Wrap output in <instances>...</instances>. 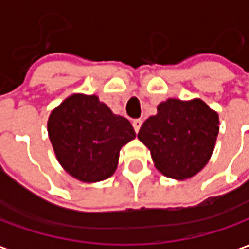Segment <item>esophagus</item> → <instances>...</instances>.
I'll return each instance as SVG.
<instances>
[{
  "label": "esophagus",
  "instance_id": "esophagus-1",
  "mask_svg": "<svg viewBox=\"0 0 249 249\" xmlns=\"http://www.w3.org/2000/svg\"><path fill=\"white\" fill-rule=\"evenodd\" d=\"M141 124H142V121H141L140 119L133 120V123H132V125H133V128H135V132H136V133H137V132H139V130H140Z\"/></svg>",
  "mask_w": 249,
  "mask_h": 249
}]
</instances>
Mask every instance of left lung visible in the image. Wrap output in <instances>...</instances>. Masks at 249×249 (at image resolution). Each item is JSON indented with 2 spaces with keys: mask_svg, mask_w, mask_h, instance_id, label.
I'll return each instance as SVG.
<instances>
[{
  "mask_svg": "<svg viewBox=\"0 0 249 249\" xmlns=\"http://www.w3.org/2000/svg\"><path fill=\"white\" fill-rule=\"evenodd\" d=\"M217 133L219 116L204 101L169 98L141 125L137 137L162 175L185 180L205 167Z\"/></svg>",
  "mask_w": 249,
  "mask_h": 249,
  "instance_id": "obj_1",
  "label": "left lung"
}]
</instances>
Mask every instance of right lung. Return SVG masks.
I'll use <instances>...</instances> for the list:
<instances>
[{"label":"right lung","instance_id":"right-lung-1","mask_svg":"<svg viewBox=\"0 0 249 249\" xmlns=\"http://www.w3.org/2000/svg\"><path fill=\"white\" fill-rule=\"evenodd\" d=\"M48 133L62 168L84 183L110 178L120 149L136 137L125 117L112 113L97 96L84 94H73L52 112Z\"/></svg>","mask_w":249,"mask_h":249}]
</instances>
